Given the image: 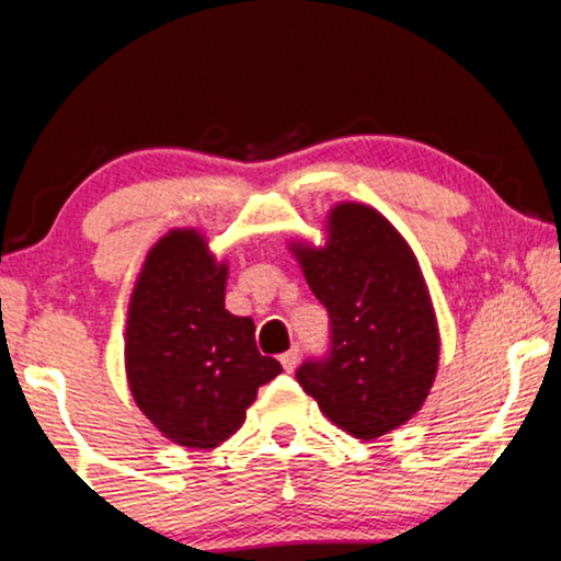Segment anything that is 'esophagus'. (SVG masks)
Here are the masks:
<instances>
[{
  "label": "esophagus",
  "instance_id": "34e87169",
  "mask_svg": "<svg viewBox=\"0 0 561 561\" xmlns=\"http://www.w3.org/2000/svg\"><path fill=\"white\" fill-rule=\"evenodd\" d=\"M280 364H283V369H286V371H294L296 364H299V348L294 345L291 351H286V354L280 356Z\"/></svg>",
  "mask_w": 561,
  "mask_h": 561
}]
</instances>
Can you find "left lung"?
Segmentation results:
<instances>
[{"mask_svg": "<svg viewBox=\"0 0 561 561\" xmlns=\"http://www.w3.org/2000/svg\"><path fill=\"white\" fill-rule=\"evenodd\" d=\"M330 314V354L296 379L320 411L358 439L403 426L424 405L439 364V330L419 260L375 207L341 203L324 247L291 244Z\"/></svg>", "mask_w": 561, "mask_h": 561, "instance_id": "1", "label": "left lung"}]
</instances>
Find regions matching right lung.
Listing matches in <instances>:
<instances>
[{"label": "right lung", "instance_id": "right-lung-1", "mask_svg": "<svg viewBox=\"0 0 561 561\" xmlns=\"http://www.w3.org/2000/svg\"><path fill=\"white\" fill-rule=\"evenodd\" d=\"M226 262L195 228H174L137 275L124 333L127 382L165 439L210 449L244 424L257 387L280 375L254 322L226 309Z\"/></svg>", "mask_w": 561, "mask_h": 561}]
</instances>
